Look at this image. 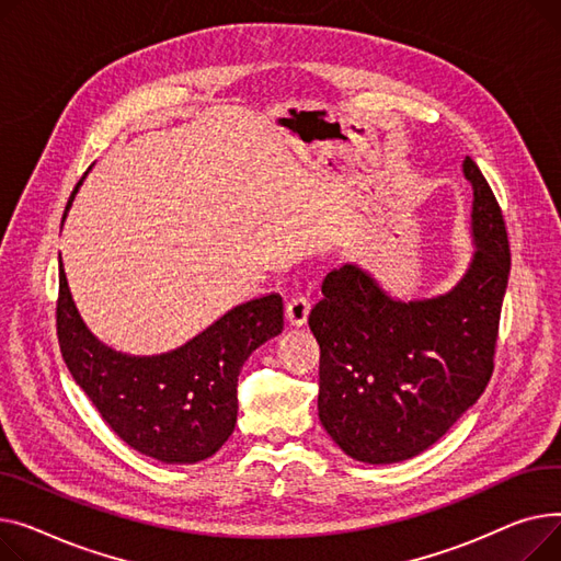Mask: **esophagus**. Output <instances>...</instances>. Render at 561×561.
Segmentation results:
<instances>
[{"instance_id": "1", "label": "esophagus", "mask_w": 561, "mask_h": 561, "mask_svg": "<svg viewBox=\"0 0 561 561\" xmlns=\"http://www.w3.org/2000/svg\"><path fill=\"white\" fill-rule=\"evenodd\" d=\"M308 314H310V301L306 299V296H294V299L287 301L285 319L289 325H294V328L306 325Z\"/></svg>"}]
</instances>
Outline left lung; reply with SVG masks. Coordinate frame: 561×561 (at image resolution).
Listing matches in <instances>:
<instances>
[{
    "mask_svg": "<svg viewBox=\"0 0 561 561\" xmlns=\"http://www.w3.org/2000/svg\"><path fill=\"white\" fill-rule=\"evenodd\" d=\"M471 183L469 267L431 299H399L357 262L321 283L308 325L319 342V419L357 462L397 465L439 442L493 371L510 242L501 206L478 164Z\"/></svg>",
    "mask_w": 561,
    "mask_h": 561,
    "instance_id": "1",
    "label": "left lung"
}]
</instances>
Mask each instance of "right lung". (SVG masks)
<instances>
[{"label": "right lung", "mask_w": 561, "mask_h": 561, "mask_svg": "<svg viewBox=\"0 0 561 561\" xmlns=\"http://www.w3.org/2000/svg\"><path fill=\"white\" fill-rule=\"evenodd\" d=\"M56 323L65 365L117 437L158 462L196 465L233 435L240 371L257 346L280 335L283 299L257 296L174 351L130 355L90 333L58 260Z\"/></svg>", "instance_id": "1"}]
</instances>
